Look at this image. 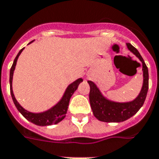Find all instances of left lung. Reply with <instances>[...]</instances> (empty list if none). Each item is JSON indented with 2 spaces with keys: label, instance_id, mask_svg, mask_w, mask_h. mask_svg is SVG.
<instances>
[{
  "label": "left lung",
  "instance_id": "8db88e82",
  "mask_svg": "<svg viewBox=\"0 0 159 159\" xmlns=\"http://www.w3.org/2000/svg\"><path fill=\"white\" fill-rule=\"evenodd\" d=\"M128 49L134 53L142 63L143 70V84L140 94L134 101L126 103H118L107 100L101 95L96 85L92 81H88L90 87L89 102L93 114L99 120L105 122H120L134 116L143 107L148 90V70L138 49L132 44L126 43Z\"/></svg>",
  "mask_w": 159,
  "mask_h": 159
}]
</instances>
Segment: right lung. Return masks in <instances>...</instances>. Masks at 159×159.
<instances>
[{"label": "right lung", "instance_id": "1", "mask_svg": "<svg viewBox=\"0 0 159 159\" xmlns=\"http://www.w3.org/2000/svg\"><path fill=\"white\" fill-rule=\"evenodd\" d=\"M23 49L24 48L20 50L18 54L16 55L10 70V90L13 102L15 104V106L17 108V110L21 112V115L23 116L27 120H28L31 122H33V123L36 124V125H39V126H49V125H52V124L58 123L59 121H61L65 117L70 98H71L72 95L74 94V92L77 89L80 83H81L83 81V80L82 79H78L77 80L73 82L72 84H70L68 86V88H67L66 91L64 93L61 101H59L56 106H54L52 108H51V109L47 111H44L43 113H32V112L27 111L25 109H23L20 106V104L16 101V98H15L14 94H13L12 86H11L13 72H14V70H15L16 61H17V58H18L19 55L21 54V52H22Z\"/></svg>", "mask_w": 159, "mask_h": 159}]
</instances>
